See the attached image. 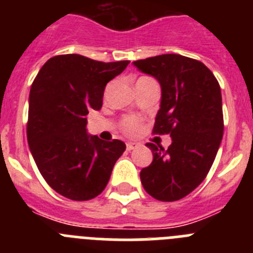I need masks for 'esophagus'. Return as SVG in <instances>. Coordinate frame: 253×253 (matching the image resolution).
<instances>
[{
    "instance_id": "1",
    "label": "esophagus",
    "mask_w": 253,
    "mask_h": 253,
    "mask_svg": "<svg viewBox=\"0 0 253 253\" xmlns=\"http://www.w3.org/2000/svg\"><path fill=\"white\" fill-rule=\"evenodd\" d=\"M135 147H137V143H133V142L126 143V149H128V151H131V149H134Z\"/></svg>"
}]
</instances>
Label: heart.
Wrapping results in <instances>:
<instances>
[{
    "label": "heart",
    "mask_w": 253,
    "mask_h": 253,
    "mask_svg": "<svg viewBox=\"0 0 253 253\" xmlns=\"http://www.w3.org/2000/svg\"><path fill=\"white\" fill-rule=\"evenodd\" d=\"M123 130L128 135H135L140 130V122L137 118H126L123 122Z\"/></svg>",
    "instance_id": "b5f03b06"
}]
</instances>
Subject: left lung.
Masks as SVG:
<instances>
[{"instance_id": "1", "label": "left lung", "mask_w": 253, "mask_h": 253, "mask_svg": "<svg viewBox=\"0 0 253 253\" xmlns=\"http://www.w3.org/2000/svg\"><path fill=\"white\" fill-rule=\"evenodd\" d=\"M161 84V105L153 131L169 134L167 149L146 146L153 161L140 171L147 193L161 202L189 195L207 177L223 138L222 93L204 63L180 54H162L133 62Z\"/></svg>"}]
</instances>
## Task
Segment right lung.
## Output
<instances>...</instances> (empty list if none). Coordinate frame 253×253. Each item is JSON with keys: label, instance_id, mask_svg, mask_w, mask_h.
Here are the masks:
<instances>
[{"label": "right lung", "instance_id": "add662e5", "mask_svg": "<svg viewBox=\"0 0 253 253\" xmlns=\"http://www.w3.org/2000/svg\"><path fill=\"white\" fill-rule=\"evenodd\" d=\"M129 60L104 63L80 54L46 60L31 84L28 143L46 184L64 198L84 202L104 191L118 158L119 139L87 134L86 115L102 106L105 86Z\"/></svg>", "mask_w": 253, "mask_h": 253}]
</instances>
